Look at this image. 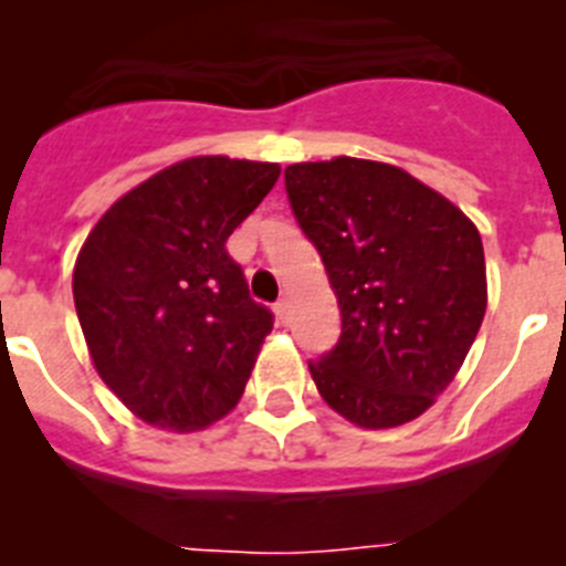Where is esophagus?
Masks as SVG:
<instances>
[{"instance_id": "34e87169", "label": "esophagus", "mask_w": 566, "mask_h": 566, "mask_svg": "<svg viewBox=\"0 0 566 566\" xmlns=\"http://www.w3.org/2000/svg\"><path fill=\"white\" fill-rule=\"evenodd\" d=\"M274 314H277L280 323H286V319H289V300L286 297L274 303Z\"/></svg>"}]
</instances>
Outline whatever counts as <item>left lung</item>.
I'll return each instance as SVG.
<instances>
[{
  "instance_id": "obj_1",
  "label": "left lung",
  "mask_w": 566,
  "mask_h": 566,
  "mask_svg": "<svg viewBox=\"0 0 566 566\" xmlns=\"http://www.w3.org/2000/svg\"><path fill=\"white\" fill-rule=\"evenodd\" d=\"M300 229L339 303L337 345L308 363L319 397L359 428H397L437 402L488 308L479 229L391 164L332 158L286 167Z\"/></svg>"
}]
</instances>
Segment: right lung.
<instances>
[{"mask_svg":"<svg viewBox=\"0 0 566 566\" xmlns=\"http://www.w3.org/2000/svg\"><path fill=\"white\" fill-rule=\"evenodd\" d=\"M280 167L198 155L155 172L102 214L73 272L90 357L138 419L198 431L227 417L272 332L227 240Z\"/></svg>","mask_w":566,"mask_h":566,"instance_id":"right-lung-1","label":"right lung"}]
</instances>
